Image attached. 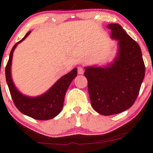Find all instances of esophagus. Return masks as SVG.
Here are the masks:
<instances>
[{
    "label": "esophagus",
    "mask_w": 153,
    "mask_h": 153,
    "mask_svg": "<svg viewBox=\"0 0 153 153\" xmlns=\"http://www.w3.org/2000/svg\"><path fill=\"white\" fill-rule=\"evenodd\" d=\"M83 73H84V70H83V69L81 68V67H78V73L79 74V75H83Z\"/></svg>",
    "instance_id": "obj_1"
}]
</instances>
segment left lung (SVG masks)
<instances>
[{
  "mask_svg": "<svg viewBox=\"0 0 153 153\" xmlns=\"http://www.w3.org/2000/svg\"><path fill=\"white\" fill-rule=\"evenodd\" d=\"M112 39L117 41V55L107 66L85 67L84 75L92 107L103 115L120 113L137 100L145 67L139 44L118 24H110Z\"/></svg>",
  "mask_w": 153,
  "mask_h": 153,
  "instance_id": "8db88e82",
  "label": "left lung"
}]
</instances>
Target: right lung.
<instances>
[{"label":"right lung","mask_w":153,"mask_h":153,"mask_svg":"<svg viewBox=\"0 0 153 153\" xmlns=\"http://www.w3.org/2000/svg\"><path fill=\"white\" fill-rule=\"evenodd\" d=\"M30 33L31 31L28 32L21 41L17 42L10 52L6 67V79L15 106L22 113L36 120H49L56 117L62 111L65 94L71 82L77 76L78 70L74 68L70 73L64 75L43 94L37 97H28L22 94L15 86L11 78V63L14 49Z\"/></svg>","instance_id":"add662e5"}]
</instances>
